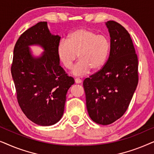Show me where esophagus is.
<instances>
[{
  "instance_id": "esophagus-1",
  "label": "esophagus",
  "mask_w": 154,
  "mask_h": 154,
  "mask_svg": "<svg viewBox=\"0 0 154 154\" xmlns=\"http://www.w3.org/2000/svg\"><path fill=\"white\" fill-rule=\"evenodd\" d=\"M75 83H81L82 80L80 79L79 78H77V79H75Z\"/></svg>"
}]
</instances>
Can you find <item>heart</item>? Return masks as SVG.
<instances>
[{
	"label": "heart",
	"instance_id": "1",
	"mask_svg": "<svg viewBox=\"0 0 154 154\" xmlns=\"http://www.w3.org/2000/svg\"><path fill=\"white\" fill-rule=\"evenodd\" d=\"M111 50L110 40L106 35H98L90 29L79 28L69 35L68 39H62L57 45V55L66 69L72 68L79 54V62L71 73L83 76L91 69L98 70L104 66Z\"/></svg>",
	"mask_w": 154,
	"mask_h": 154
}]
</instances>
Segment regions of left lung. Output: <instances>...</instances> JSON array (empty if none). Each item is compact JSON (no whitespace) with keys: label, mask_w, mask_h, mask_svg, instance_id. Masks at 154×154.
<instances>
[{"label":"left lung","mask_w":154,"mask_h":154,"mask_svg":"<svg viewBox=\"0 0 154 154\" xmlns=\"http://www.w3.org/2000/svg\"><path fill=\"white\" fill-rule=\"evenodd\" d=\"M105 24L111 38L109 59L101 70L83 81L88 114L103 125L125 113L138 83V59L129 33L114 21Z\"/></svg>","instance_id":"left-lung-1"}]
</instances>
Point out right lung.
Wrapping results in <instances>:
<instances>
[{"instance_id":"1","label":"right lung","mask_w":154,"mask_h":154,"mask_svg":"<svg viewBox=\"0 0 154 154\" xmlns=\"http://www.w3.org/2000/svg\"><path fill=\"white\" fill-rule=\"evenodd\" d=\"M60 36L50 32L47 22H40L24 31L14 48L11 66L20 108L26 116L41 126H50L62 119L68 90L74 79L60 65L57 45ZM38 45L40 56L30 47Z\"/></svg>"}]
</instances>
